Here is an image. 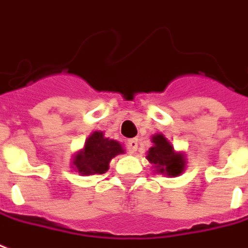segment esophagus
<instances>
[{"mask_svg": "<svg viewBox=\"0 0 248 248\" xmlns=\"http://www.w3.org/2000/svg\"><path fill=\"white\" fill-rule=\"evenodd\" d=\"M127 147H128V149H130V152H131V154L137 152V149H138V139H137V138H134V139H130V140L127 141Z\"/></svg>", "mask_w": 248, "mask_h": 248, "instance_id": "1", "label": "esophagus"}]
</instances>
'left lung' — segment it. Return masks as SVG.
Returning a JSON list of instances; mask_svg holds the SVG:
<instances>
[{
  "label": "left lung",
  "instance_id": "8db88e82",
  "mask_svg": "<svg viewBox=\"0 0 248 248\" xmlns=\"http://www.w3.org/2000/svg\"><path fill=\"white\" fill-rule=\"evenodd\" d=\"M154 147L147 152V160L154 164L157 173L168 177H177L186 168L185 156L175 152L174 147L162 134H156L152 137Z\"/></svg>",
  "mask_w": 248,
  "mask_h": 248
}]
</instances>
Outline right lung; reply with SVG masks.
Returning <instances> with one entry per match:
<instances>
[{
	"instance_id": "right-lung-1",
	"label": "right lung",
	"mask_w": 248,
	"mask_h": 248,
	"mask_svg": "<svg viewBox=\"0 0 248 248\" xmlns=\"http://www.w3.org/2000/svg\"><path fill=\"white\" fill-rule=\"evenodd\" d=\"M121 154H124V149L120 141L105 138L101 131H94L86 140L84 148L75 154L73 164L83 175L104 174L111 158Z\"/></svg>"
}]
</instances>
